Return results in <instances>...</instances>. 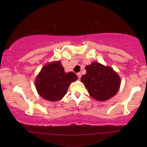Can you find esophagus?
Segmentation results:
<instances>
[{"label":"esophagus","mask_w":147,"mask_h":147,"mask_svg":"<svg viewBox=\"0 0 147 147\" xmlns=\"http://www.w3.org/2000/svg\"><path fill=\"white\" fill-rule=\"evenodd\" d=\"M77 76H78V78H81V76H82V74H81V73H78L77 74Z\"/></svg>","instance_id":"esophagus-1"}]
</instances>
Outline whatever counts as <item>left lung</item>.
Listing matches in <instances>:
<instances>
[{
  "mask_svg": "<svg viewBox=\"0 0 147 147\" xmlns=\"http://www.w3.org/2000/svg\"><path fill=\"white\" fill-rule=\"evenodd\" d=\"M86 74L81 81L88 93L98 101H106L117 93L120 85L118 74L110 67L93 62L86 67Z\"/></svg>",
  "mask_w": 147,
  "mask_h": 147,
  "instance_id": "1",
  "label": "left lung"
}]
</instances>
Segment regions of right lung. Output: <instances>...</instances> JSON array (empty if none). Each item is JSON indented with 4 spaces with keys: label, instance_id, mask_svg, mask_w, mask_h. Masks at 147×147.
Instances as JSON below:
<instances>
[{
    "label": "right lung",
    "instance_id": "add662e5",
    "mask_svg": "<svg viewBox=\"0 0 147 147\" xmlns=\"http://www.w3.org/2000/svg\"><path fill=\"white\" fill-rule=\"evenodd\" d=\"M77 79L78 76L74 72L64 71L61 62H53L42 68L36 78V89L45 100L57 101L65 95L70 84Z\"/></svg>",
    "mask_w": 147,
    "mask_h": 147
}]
</instances>
